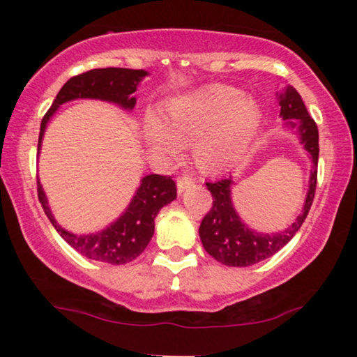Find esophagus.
Wrapping results in <instances>:
<instances>
[{
  "label": "esophagus",
  "mask_w": 357,
  "mask_h": 357,
  "mask_svg": "<svg viewBox=\"0 0 357 357\" xmlns=\"http://www.w3.org/2000/svg\"><path fill=\"white\" fill-rule=\"evenodd\" d=\"M193 183H195V180L190 177V175H183V177H178L177 178V190H178V193L185 192V190L192 187Z\"/></svg>",
  "instance_id": "34e87169"
}]
</instances>
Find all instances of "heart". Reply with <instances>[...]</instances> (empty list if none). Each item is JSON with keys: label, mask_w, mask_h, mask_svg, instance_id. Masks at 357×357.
<instances>
[{"label": "heart", "mask_w": 357, "mask_h": 357, "mask_svg": "<svg viewBox=\"0 0 357 357\" xmlns=\"http://www.w3.org/2000/svg\"><path fill=\"white\" fill-rule=\"evenodd\" d=\"M162 119L146 115L143 133L149 148L174 158L182 143L193 144L197 164L214 172L245 154L261 126L263 110L237 87L211 84L170 97Z\"/></svg>", "instance_id": "b5f03b06"}]
</instances>
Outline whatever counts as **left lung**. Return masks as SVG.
<instances>
[{"instance_id":"left-lung-1","label":"left lung","mask_w":357,"mask_h":357,"mask_svg":"<svg viewBox=\"0 0 357 357\" xmlns=\"http://www.w3.org/2000/svg\"><path fill=\"white\" fill-rule=\"evenodd\" d=\"M276 97L280 102V116L284 120V126L296 131L312 162L304 208L296 221L284 231L271 234L257 232L242 221L234 208L231 190L234 185L232 177L206 183L209 193L213 195V208L203 218L202 226H199V238H202L204 250L222 265L250 266L275 255L296 236L314 202L317 164H319V130L294 87H282L280 92H276Z\"/></svg>"}]
</instances>
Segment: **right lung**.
I'll use <instances>...</instances> for the list:
<instances>
[{"label": "right lung", "mask_w": 357, "mask_h": 357, "mask_svg": "<svg viewBox=\"0 0 357 357\" xmlns=\"http://www.w3.org/2000/svg\"><path fill=\"white\" fill-rule=\"evenodd\" d=\"M149 73L144 70H128V68H99L82 73L79 76L71 77L58 92L55 100L47 112L40 123L38 135V149L40 154L42 139L45 135L48 121L55 112L66 102L76 99H97L121 107L123 110H133L136 97L133 96L138 89L139 82ZM38 202L42 203L43 211L50 219L52 226L56 232L75 248L82 257L89 260L104 261L109 265H125L139 257L148 247L154 234V219L165 204L177 198V188L172 177L151 174L141 178L135 197L120 218L109 224L105 229L96 234H73L61 227L53 216L48 206L47 195L43 192L40 180L37 177Z\"/></svg>", "instance_id": "right-lung-1"}]
</instances>
